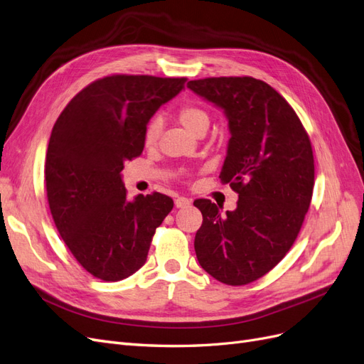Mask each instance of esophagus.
I'll return each instance as SVG.
<instances>
[{
	"label": "esophagus",
	"mask_w": 364,
	"mask_h": 364,
	"mask_svg": "<svg viewBox=\"0 0 364 364\" xmlns=\"http://www.w3.org/2000/svg\"><path fill=\"white\" fill-rule=\"evenodd\" d=\"M192 204V199L191 198H184V196H178L177 199H175V207L177 208H183V207H187Z\"/></svg>",
	"instance_id": "obj_1"
}]
</instances>
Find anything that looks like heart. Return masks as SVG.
Listing matches in <instances>:
<instances>
[{
	"mask_svg": "<svg viewBox=\"0 0 364 364\" xmlns=\"http://www.w3.org/2000/svg\"><path fill=\"white\" fill-rule=\"evenodd\" d=\"M175 119H177L187 132L195 136H203L212 122V114L199 104H183L175 110ZM161 134V121L152 118L148 121L144 130V145L146 148H154L159 144Z\"/></svg>",
	"mask_w": 364,
	"mask_h": 364,
	"instance_id": "heart-1",
	"label": "heart"
}]
</instances>
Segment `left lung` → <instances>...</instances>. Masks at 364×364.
Instances as JSON below:
<instances>
[{
  "label": "left lung",
  "mask_w": 364,
  "mask_h": 364,
  "mask_svg": "<svg viewBox=\"0 0 364 364\" xmlns=\"http://www.w3.org/2000/svg\"><path fill=\"white\" fill-rule=\"evenodd\" d=\"M187 87L227 114L231 137L219 178L239 193L237 208L224 216L210 199L193 203L203 213L196 259L220 283L250 284L284 259L301 231L314 186L310 137L262 80L210 77Z\"/></svg>",
  "instance_id": "left-lung-1"
}]
</instances>
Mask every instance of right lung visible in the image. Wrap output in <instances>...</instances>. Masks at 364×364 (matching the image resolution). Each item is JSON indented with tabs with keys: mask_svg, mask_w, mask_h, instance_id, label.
I'll return each instance as SVG.
<instances>
[{
	"mask_svg": "<svg viewBox=\"0 0 364 364\" xmlns=\"http://www.w3.org/2000/svg\"><path fill=\"white\" fill-rule=\"evenodd\" d=\"M186 80L127 74L95 80L53 127L45 160L50 210L68 250L95 278L121 281L139 271L173 207L159 192L130 201L121 171L142 154L145 125Z\"/></svg>",
	"mask_w": 364,
	"mask_h": 364,
	"instance_id": "add662e5",
	"label": "right lung"
}]
</instances>
